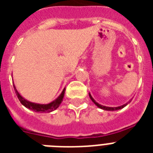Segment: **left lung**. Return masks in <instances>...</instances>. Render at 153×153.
<instances>
[{"instance_id":"1","label":"left lung","mask_w":153,"mask_h":153,"mask_svg":"<svg viewBox=\"0 0 153 153\" xmlns=\"http://www.w3.org/2000/svg\"><path fill=\"white\" fill-rule=\"evenodd\" d=\"M89 96H90V98H91V99L92 100V102L94 103V104L97 105V106L98 107V108H100V109H104V110H108V111H114V110H118V109H122V108H124L125 106H126L127 105H128V103H126V104L122 105H121V106H117V107H109V106H105V105H100L99 103H98V102H96L94 99L93 98V97L91 96V94L90 93H89ZM129 102H130V101H129Z\"/></svg>"}]
</instances>
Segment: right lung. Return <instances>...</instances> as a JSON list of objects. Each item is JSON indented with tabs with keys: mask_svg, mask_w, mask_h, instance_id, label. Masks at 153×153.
<instances>
[{
	"mask_svg": "<svg viewBox=\"0 0 153 153\" xmlns=\"http://www.w3.org/2000/svg\"><path fill=\"white\" fill-rule=\"evenodd\" d=\"M14 86V90H15L16 94L17 96L18 99L20 100V103L25 106L27 109H31L32 111L37 112V113H50V112L55 110L59 106V105L61 104V102H62V98L64 97L65 93V88L63 89V91H62V93L60 94V95L53 102H50L48 104H39V103H34V102H29V101L26 100L25 98H24L22 96L20 95L19 92L17 91L15 85H13Z\"/></svg>",
	"mask_w": 153,
	"mask_h": 153,
	"instance_id": "right-lung-1",
	"label": "right lung"
}]
</instances>
